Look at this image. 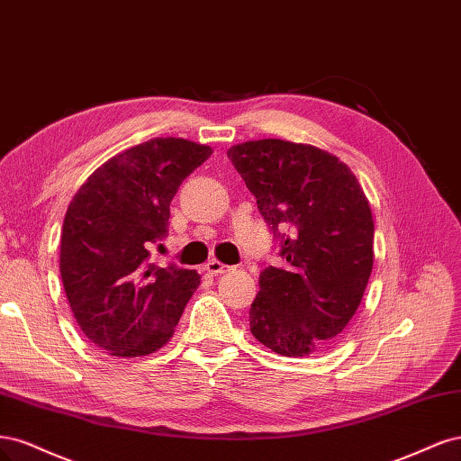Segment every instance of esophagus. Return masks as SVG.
Returning <instances> with one entry per match:
<instances>
[{
	"mask_svg": "<svg viewBox=\"0 0 461 461\" xmlns=\"http://www.w3.org/2000/svg\"><path fill=\"white\" fill-rule=\"evenodd\" d=\"M204 270H206V274H211V276H220V274L230 272L231 266L220 262V260H209L204 264Z\"/></svg>",
	"mask_w": 461,
	"mask_h": 461,
	"instance_id": "esophagus-1",
	"label": "esophagus"
}]
</instances>
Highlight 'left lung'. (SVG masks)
<instances>
[{
    "instance_id": "8db88e82",
    "label": "left lung",
    "mask_w": 461,
    "mask_h": 461,
    "mask_svg": "<svg viewBox=\"0 0 461 461\" xmlns=\"http://www.w3.org/2000/svg\"><path fill=\"white\" fill-rule=\"evenodd\" d=\"M228 157L281 235L284 266L260 274L250 333L281 356H308L335 340L358 310L374 268V216L362 185L314 145L257 140Z\"/></svg>"
}]
</instances>
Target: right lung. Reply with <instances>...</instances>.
I'll list each match as a JSON object with an SVG mask.
<instances>
[{
  "label": "right lung",
  "instance_id": "1",
  "mask_svg": "<svg viewBox=\"0 0 461 461\" xmlns=\"http://www.w3.org/2000/svg\"><path fill=\"white\" fill-rule=\"evenodd\" d=\"M212 147L155 138L114 155L74 193L61 233V279L84 335L121 358L165 347L197 291L195 270L149 260L170 201Z\"/></svg>",
  "mask_w": 461,
  "mask_h": 461
}]
</instances>
